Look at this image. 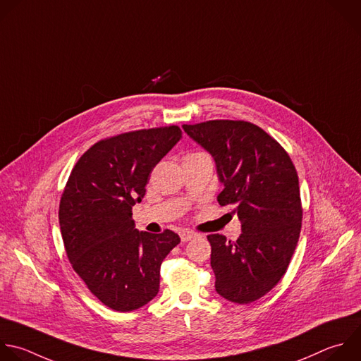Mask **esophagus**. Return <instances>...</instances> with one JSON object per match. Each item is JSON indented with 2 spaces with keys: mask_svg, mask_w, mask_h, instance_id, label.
Instances as JSON below:
<instances>
[{
  "mask_svg": "<svg viewBox=\"0 0 361 361\" xmlns=\"http://www.w3.org/2000/svg\"><path fill=\"white\" fill-rule=\"evenodd\" d=\"M197 236H198V233L194 232V231H190V229H183L180 232V238H181L183 243H188V241H191V239H194Z\"/></svg>",
  "mask_w": 361,
  "mask_h": 361,
  "instance_id": "34e87169",
  "label": "esophagus"
}]
</instances>
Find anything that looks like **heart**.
Listing matches in <instances>:
<instances>
[{
	"label": "heart",
	"mask_w": 361,
	"mask_h": 361,
	"mask_svg": "<svg viewBox=\"0 0 361 361\" xmlns=\"http://www.w3.org/2000/svg\"><path fill=\"white\" fill-rule=\"evenodd\" d=\"M197 156H205V154L200 153V152H195V153H190L187 157H197Z\"/></svg>",
	"instance_id": "obj_1"
}]
</instances>
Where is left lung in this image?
<instances>
[{
    "label": "left lung",
    "instance_id": "8db88e82",
    "mask_svg": "<svg viewBox=\"0 0 361 361\" xmlns=\"http://www.w3.org/2000/svg\"><path fill=\"white\" fill-rule=\"evenodd\" d=\"M183 129L215 161L224 185L219 205L232 207L243 222L236 241L207 236L215 290L233 303L255 302L285 275L298 244L302 205L295 166L276 140L250 122L209 120Z\"/></svg>",
    "mask_w": 361,
    "mask_h": 361
}]
</instances>
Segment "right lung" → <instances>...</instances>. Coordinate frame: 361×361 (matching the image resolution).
I'll use <instances>...</instances> for the list:
<instances>
[{
	"label": "right lung",
	"instance_id": "add662e5",
	"mask_svg": "<svg viewBox=\"0 0 361 361\" xmlns=\"http://www.w3.org/2000/svg\"><path fill=\"white\" fill-rule=\"evenodd\" d=\"M178 126L118 135L93 145L75 164L59 204L66 255L107 307L132 312L160 289V267L180 236L137 231L132 208L156 164L180 142Z\"/></svg>",
	"mask_w": 361,
	"mask_h": 361
}]
</instances>
